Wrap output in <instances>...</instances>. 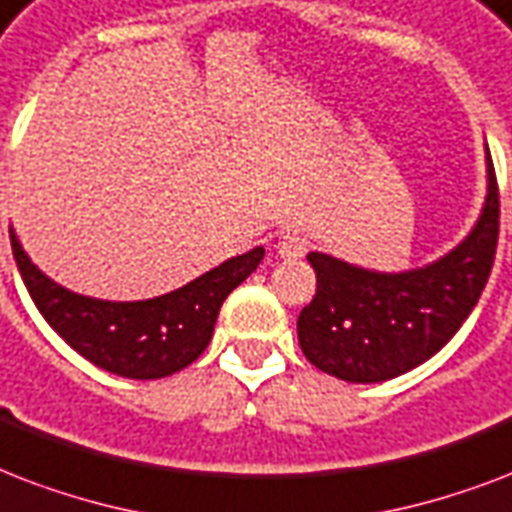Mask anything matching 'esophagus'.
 Returning a JSON list of instances; mask_svg holds the SVG:
<instances>
[{
    "instance_id": "1",
    "label": "esophagus",
    "mask_w": 512,
    "mask_h": 512,
    "mask_svg": "<svg viewBox=\"0 0 512 512\" xmlns=\"http://www.w3.org/2000/svg\"><path fill=\"white\" fill-rule=\"evenodd\" d=\"M310 243H307V237H301L299 232H283L280 240H277V253L283 256V259H301L304 253H307Z\"/></svg>"
}]
</instances>
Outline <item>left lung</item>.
<instances>
[{
    "instance_id": "obj_1",
    "label": "left lung",
    "mask_w": 512,
    "mask_h": 512,
    "mask_svg": "<svg viewBox=\"0 0 512 512\" xmlns=\"http://www.w3.org/2000/svg\"><path fill=\"white\" fill-rule=\"evenodd\" d=\"M489 194L473 232L443 259L411 272H371L312 251L318 291L299 315L312 366L344 382H384L433 358L481 299L499 237V189L486 149Z\"/></svg>"
}]
</instances>
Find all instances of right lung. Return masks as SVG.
<instances>
[{"label":"right lung","mask_w":512,"mask_h":512,"mask_svg":"<svg viewBox=\"0 0 512 512\" xmlns=\"http://www.w3.org/2000/svg\"><path fill=\"white\" fill-rule=\"evenodd\" d=\"M10 243L23 283L55 334L93 366L128 379H162L200 358L224 299L264 259V248H253L157 299L101 301L42 275L13 229Z\"/></svg>","instance_id":"1"}]
</instances>
